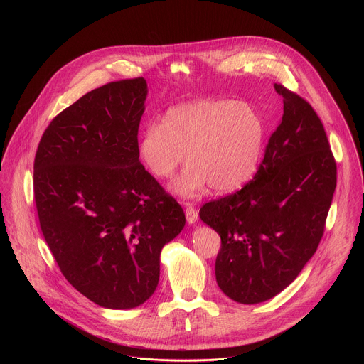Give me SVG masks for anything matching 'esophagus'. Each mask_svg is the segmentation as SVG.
Returning <instances> with one entry per match:
<instances>
[{"label":"esophagus","instance_id":"esophagus-1","mask_svg":"<svg viewBox=\"0 0 364 364\" xmlns=\"http://www.w3.org/2000/svg\"><path fill=\"white\" fill-rule=\"evenodd\" d=\"M186 219H187V223L188 225H194L197 222V218H198V212L194 209L193 205H188L186 207Z\"/></svg>","mask_w":364,"mask_h":364}]
</instances>
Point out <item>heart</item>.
Instances as JSON below:
<instances>
[{
    "label": "heart",
    "instance_id": "obj_1",
    "mask_svg": "<svg viewBox=\"0 0 364 364\" xmlns=\"http://www.w3.org/2000/svg\"><path fill=\"white\" fill-rule=\"evenodd\" d=\"M264 119L252 105L228 99H200L170 108L163 124H149L138 152L148 171L168 178L188 164L171 184L173 193L193 198L207 186L218 193L242 187L261 160Z\"/></svg>",
    "mask_w": 364,
    "mask_h": 364
}]
</instances>
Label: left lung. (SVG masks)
I'll use <instances>...</instances> for the list:
<instances>
[{
	"label": "left lung",
	"mask_w": 364,
	"mask_h": 364,
	"mask_svg": "<svg viewBox=\"0 0 364 364\" xmlns=\"http://www.w3.org/2000/svg\"><path fill=\"white\" fill-rule=\"evenodd\" d=\"M284 115L255 177L203 204L200 219L220 235L219 288L240 304L284 291L316 253L337 184V166L318 115L282 85Z\"/></svg>",
	"instance_id": "left-lung-1"
}]
</instances>
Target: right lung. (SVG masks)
<instances>
[{
    "instance_id": "add662e5",
    "label": "right lung",
    "mask_w": 364,
    "mask_h": 364,
    "mask_svg": "<svg viewBox=\"0 0 364 364\" xmlns=\"http://www.w3.org/2000/svg\"><path fill=\"white\" fill-rule=\"evenodd\" d=\"M144 77L83 95L44 131L34 159L43 236L65 278L109 309L144 304L160 255L184 228L181 205L139 161Z\"/></svg>"
}]
</instances>
